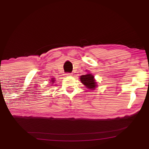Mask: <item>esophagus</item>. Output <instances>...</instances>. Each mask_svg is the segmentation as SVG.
<instances>
[{"label": "esophagus", "instance_id": "1", "mask_svg": "<svg viewBox=\"0 0 149 149\" xmlns=\"http://www.w3.org/2000/svg\"><path fill=\"white\" fill-rule=\"evenodd\" d=\"M65 75H66V76H72V75H73L71 73H67V74H66Z\"/></svg>", "mask_w": 149, "mask_h": 149}]
</instances>
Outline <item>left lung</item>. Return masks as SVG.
<instances>
[{"mask_svg": "<svg viewBox=\"0 0 149 149\" xmlns=\"http://www.w3.org/2000/svg\"><path fill=\"white\" fill-rule=\"evenodd\" d=\"M80 80L83 84H84L88 89L93 90L98 86L93 75L90 74V73H88L86 75H81L80 77Z\"/></svg>", "mask_w": 149, "mask_h": 149, "instance_id": "8db88e82", "label": "left lung"}]
</instances>
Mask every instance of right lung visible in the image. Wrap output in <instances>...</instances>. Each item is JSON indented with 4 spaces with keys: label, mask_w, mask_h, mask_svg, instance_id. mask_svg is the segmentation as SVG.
Listing matches in <instances>:
<instances>
[{
    "label": "right lung",
    "mask_w": 149,
    "mask_h": 149,
    "mask_svg": "<svg viewBox=\"0 0 149 149\" xmlns=\"http://www.w3.org/2000/svg\"><path fill=\"white\" fill-rule=\"evenodd\" d=\"M50 83H50V84H54V82L56 81H55V78H54V77H53V78H51V79L50 80Z\"/></svg>",
    "instance_id": "1"
}]
</instances>
